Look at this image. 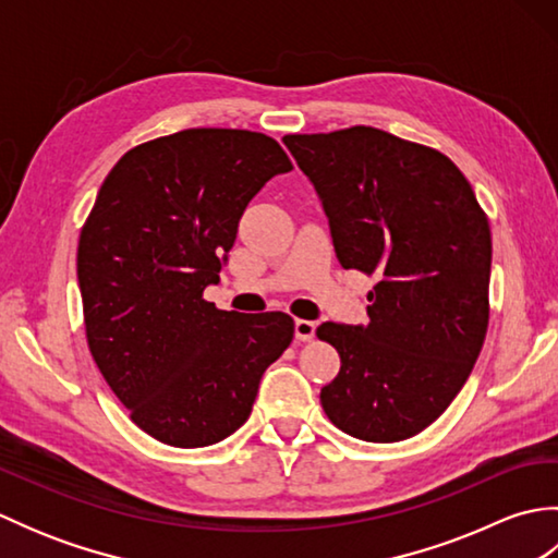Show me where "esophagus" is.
<instances>
[{"label": "esophagus", "mask_w": 558, "mask_h": 558, "mask_svg": "<svg viewBox=\"0 0 558 558\" xmlns=\"http://www.w3.org/2000/svg\"><path fill=\"white\" fill-rule=\"evenodd\" d=\"M314 336H316V324L314 322H306V318H298V322H294V338L306 342V340H312Z\"/></svg>", "instance_id": "1"}]
</instances>
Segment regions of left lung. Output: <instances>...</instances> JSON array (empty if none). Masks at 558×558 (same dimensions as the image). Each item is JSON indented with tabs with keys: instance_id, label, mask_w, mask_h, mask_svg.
I'll return each instance as SVG.
<instances>
[{
	"instance_id": "obj_1",
	"label": "left lung",
	"mask_w": 558,
	"mask_h": 558,
	"mask_svg": "<svg viewBox=\"0 0 558 558\" xmlns=\"http://www.w3.org/2000/svg\"><path fill=\"white\" fill-rule=\"evenodd\" d=\"M282 144L316 189L340 266L378 278L369 324L316 328L340 354L324 412L362 441L420 434L465 386L487 336L489 220L444 153L381 129Z\"/></svg>"
}]
</instances>
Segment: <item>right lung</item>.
<instances>
[{
	"label": "right lung",
	"mask_w": 558,
	"mask_h": 558,
	"mask_svg": "<svg viewBox=\"0 0 558 558\" xmlns=\"http://www.w3.org/2000/svg\"><path fill=\"white\" fill-rule=\"evenodd\" d=\"M290 170L266 134L184 129L124 153L105 177L76 256L86 338L134 424L162 444L201 448L240 429L292 342L288 314L204 300L248 201Z\"/></svg>",
	"instance_id": "1"
}]
</instances>
